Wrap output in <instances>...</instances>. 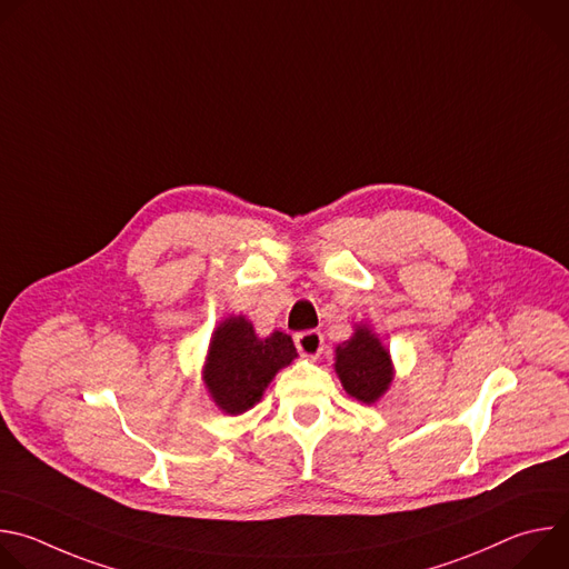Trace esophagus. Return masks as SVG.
Returning <instances> with one entry per match:
<instances>
[{
	"label": "esophagus",
	"mask_w": 569,
	"mask_h": 569,
	"mask_svg": "<svg viewBox=\"0 0 569 569\" xmlns=\"http://www.w3.org/2000/svg\"><path fill=\"white\" fill-rule=\"evenodd\" d=\"M295 345L303 358L317 360L323 349V336L319 331H303V333L295 336Z\"/></svg>",
	"instance_id": "obj_1"
}]
</instances>
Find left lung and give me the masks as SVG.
I'll list each match as a JSON object with an SVG mask.
<instances>
[{"mask_svg": "<svg viewBox=\"0 0 569 569\" xmlns=\"http://www.w3.org/2000/svg\"><path fill=\"white\" fill-rule=\"evenodd\" d=\"M336 373L347 393L367 405L389 389L393 380L389 351L367 323H358L351 340L336 347Z\"/></svg>", "mask_w": 569, "mask_h": 569, "instance_id": "8db88e82", "label": "left lung"}]
</instances>
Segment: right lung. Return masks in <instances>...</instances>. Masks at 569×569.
I'll list each match as a JSON object with an SVG mask.
<instances>
[{"mask_svg": "<svg viewBox=\"0 0 569 569\" xmlns=\"http://www.w3.org/2000/svg\"><path fill=\"white\" fill-rule=\"evenodd\" d=\"M297 358L292 338L274 331L259 338L246 315H231L211 336L202 380L224 415H242L261 400L279 369Z\"/></svg>", "mask_w": 569, "mask_h": 569, "instance_id": "add662e5", "label": "right lung"}]
</instances>
